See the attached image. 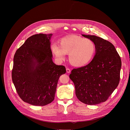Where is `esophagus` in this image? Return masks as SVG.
I'll use <instances>...</instances> for the list:
<instances>
[{
  "instance_id": "obj_1",
  "label": "esophagus",
  "mask_w": 130,
  "mask_h": 130,
  "mask_svg": "<svg viewBox=\"0 0 130 130\" xmlns=\"http://www.w3.org/2000/svg\"><path fill=\"white\" fill-rule=\"evenodd\" d=\"M66 72H67V73H70V69H69L68 68H66Z\"/></svg>"
}]
</instances>
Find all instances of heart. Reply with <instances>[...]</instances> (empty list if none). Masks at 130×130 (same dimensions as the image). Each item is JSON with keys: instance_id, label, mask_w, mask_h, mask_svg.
Returning <instances> with one entry per match:
<instances>
[{"instance_id": "heart-1", "label": "heart", "mask_w": 130, "mask_h": 130, "mask_svg": "<svg viewBox=\"0 0 130 130\" xmlns=\"http://www.w3.org/2000/svg\"><path fill=\"white\" fill-rule=\"evenodd\" d=\"M60 45L52 43L50 49L57 60L62 62L69 54L70 63L76 67H82L89 64L95 57L96 46L94 42L77 35H70L62 38Z\"/></svg>"}]
</instances>
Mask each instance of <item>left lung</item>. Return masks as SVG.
<instances>
[{
  "label": "left lung",
  "mask_w": 130,
  "mask_h": 130,
  "mask_svg": "<svg viewBox=\"0 0 130 130\" xmlns=\"http://www.w3.org/2000/svg\"><path fill=\"white\" fill-rule=\"evenodd\" d=\"M82 35L94 42L96 54L87 65L72 69L69 78L81 102L88 105L98 104L106 101L118 86L121 60L109 42L95 35Z\"/></svg>",
  "instance_id": "obj_1"
}]
</instances>
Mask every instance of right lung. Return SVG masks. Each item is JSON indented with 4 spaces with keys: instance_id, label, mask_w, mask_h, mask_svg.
<instances>
[{
    "instance_id": "right-lung-1",
    "label": "right lung",
    "mask_w": 130,
    "mask_h": 130,
    "mask_svg": "<svg viewBox=\"0 0 130 130\" xmlns=\"http://www.w3.org/2000/svg\"><path fill=\"white\" fill-rule=\"evenodd\" d=\"M52 34H38L27 39L15 53L12 79L17 94L25 102L44 106L54 99L60 77L65 66L52 61Z\"/></svg>"
}]
</instances>
